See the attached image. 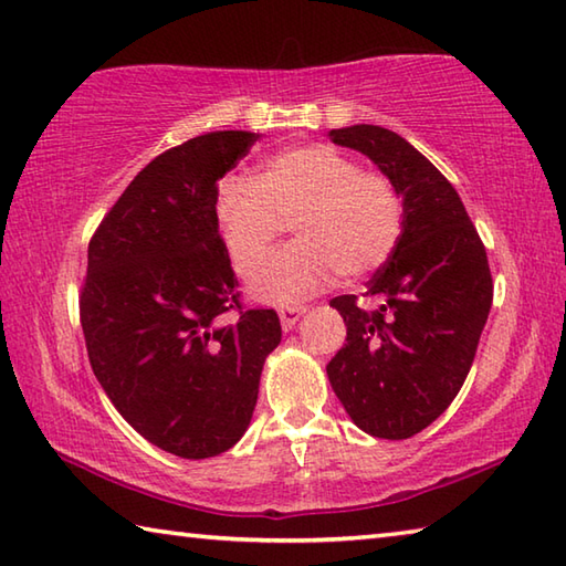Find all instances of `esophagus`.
I'll use <instances>...</instances> for the list:
<instances>
[{"label": "esophagus", "mask_w": 566, "mask_h": 566, "mask_svg": "<svg viewBox=\"0 0 566 566\" xmlns=\"http://www.w3.org/2000/svg\"><path fill=\"white\" fill-rule=\"evenodd\" d=\"M307 311L305 305H281L279 307V317H281V325L283 329H293L297 319H301V315Z\"/></svg>", "instance_id": "esophagus-1"}]
</instances>
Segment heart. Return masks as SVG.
Returning <instances> with one entry per match:
<instances>
[{
	"label": "heart",
	"mask_w": 566,
	"mask_h": 566,
	"mask_svg": "<svg viewBox=\"0 0 566 566\" xmlns=\"http://www.w3.org/2000/svg\"><path fill=\"white\" fill-rule=\"evenodd\" d=\"M217 221L241 279L261 271L287 223L293 247L275 253L253 283L271 303L305 297L339 273L361 281L397 251L403 199L397 185L329 145L293 147L265 159L259 179L223 177Z\"/></svg>",
	"instance_id": "heart-1"
}]
</instances>
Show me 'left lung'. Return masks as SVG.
I'll use <instances>...</instances> for the list:
<instances>
[{
    "instance_id": "left-lung-1",
    "label": "left lung",
    "mask_w": 566,
    "mask_h": 566,
    "mask_svg": "<svg viewBox=\"0 0 566 566\" xmlns=\"http://www.w3.org/2000/svg\"><path fill=\"white\" fill-rule=\"evenodd\" d=\"M335 145L367 155L403 199L397 251L361 297L329 305L347 343L327 377L361 431L411 439L451 407L471 371L493 303L488 253L453 185L401 135L379 125L329 130Z\"/></svg>"
}]
</instances>
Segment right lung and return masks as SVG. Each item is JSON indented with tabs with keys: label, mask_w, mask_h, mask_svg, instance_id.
I'll use <instances>...</instances> for the list:
<instances>
[{
	"label": "right lung",
	"mask_w": 566,
	"mask_h": 566,
	"mask_svg": "<svg viewBox=\"0 0 566 566\" xmlns=\"http://www.w3.org/2000/svg\"><path fill=\"white\" fill-rule=\"evenodd\" d=\"M255 140L219 130L169 147L88 243L78 311L93 375L143 439L179 458L241 439L281 343L275 311L243 305L217 221L219 179Z\"/></svg>",
	"instance_id": "obj_1"
}]
</instances>
